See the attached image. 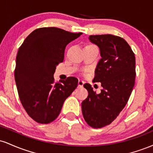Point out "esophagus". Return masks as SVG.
Segmentation results:
<instances>
[{
	"label": "esophagus",
	"mask_w": 153,
	"mask_h": 153,
	"mask_svg": "<svg viewBox=\"0 0 153 153\" xmlns=\"http://www.w3.org/2000/svg\"><path fill=\"white\" fill-rule=\"evenodd\" d=\"M78 86L79 87H82L83 86V84H84V81H82V80H78Z\"/></svg>",
	"instance_id": "34e87169"
}]
</instances>
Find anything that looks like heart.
Listing matches in <instances>:
<instances>
[{
  "mask_svg": "<svg viewBox=\"0 0 153 153\" xmlns=\"http://www.w3.org/2000/svg\"><path fill=\"white\" fill-rule=\"evenodd\" d=\"M88 46H91V45H88Z\"/></svg>",
  "mask_w": 153,
  "mask_h": 153,
  "instance_id": "obj_1",
  "label": "heart"
}]
</instances>
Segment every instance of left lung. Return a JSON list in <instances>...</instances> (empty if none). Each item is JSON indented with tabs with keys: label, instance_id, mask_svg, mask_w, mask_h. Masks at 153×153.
<instances>
[{
	"label": "left lung",
	"instance_id": "left-lung-1",
	"mask_svg": "<svg viewBox=\"0 0 153 153\" xmlns=\"http://www.w3.org/2000/svg\"><path fill=\"white\" fill-rule=\"evenodd\" d=\"M89 40L100 49L101 59L93 81L101 82L103 89L97 94L90 84H84L88 96L82 102V112L89 126L101 128L113 122L127 104L134 85L135 57L120 36L91 35Z\"/></svg>",
	"mask_w": 153,
	"mask_h": 153
}]
</instances>
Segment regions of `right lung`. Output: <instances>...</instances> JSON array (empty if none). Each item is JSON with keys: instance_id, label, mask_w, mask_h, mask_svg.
<instances>
[{"instance_id": "add662e5", "label": "right lung", "mask_w": 153, "mask_h": 153, "mask_svg": "<svg viewBox=\"0 0 153 153\" xmlns=\"http://www.w3.org/2000/svg\"><path fill=\"white\" fill-rule=\"evenodd\" d=\"M82 34L56 27L35 29L19 47L16 60L15 81L19 99L35 122L49 124L58 117L64 101L78 86L69 77L54 82L56 66L62 62L68 44Z\"/></svg>"}]
</instances>
